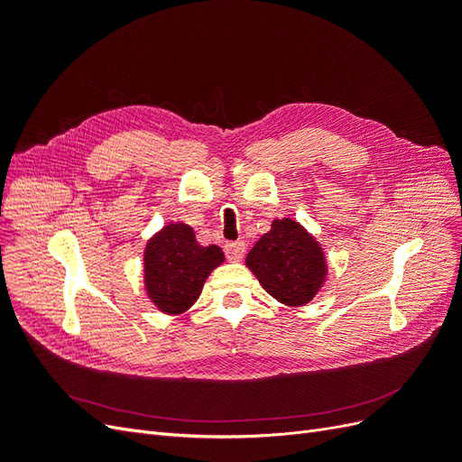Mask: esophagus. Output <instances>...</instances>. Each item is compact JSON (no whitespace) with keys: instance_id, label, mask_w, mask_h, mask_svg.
I'll list each match as a JSON object with an SVG mask.
<instances>
[{"instance_id":"esophagus-1","label":"esophagus","mask_w":462,"mask_h":462,"mask_svg":"<svg viewBox=\"0 0 462 462\" xmlns=\"http://www.w3.org/2000/svg\"><path fill=\"white\" fill-rule=\"evenodd\" d=\"M245 253H246V245L243 241L226 245V256L229 262H241L245 258Z\"/></svg>"}]
</instances>
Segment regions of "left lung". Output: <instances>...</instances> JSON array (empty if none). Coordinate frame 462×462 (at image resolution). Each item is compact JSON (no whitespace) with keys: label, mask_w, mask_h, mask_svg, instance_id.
<instances>
[{"label":"left lung","mask_w":462,"mask_h":462,"mask_svg":"<svg viewBox=\"0 0 462 462\" xmlns=\"http://www.w3.org/2000/svg\"><path fill=\"white\" fill-rule=\"evenodd\" d=\"M263 291L285 306H306L328 279V258L316 236L297 219L272 221L246 256Z\"/></svg>","instance_id":"left-lung-1"}]
</instances>
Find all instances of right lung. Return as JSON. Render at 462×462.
Returning a JSON list of instances; mask_svg holds the SVG:
<instances>
[{
  "mask_svg": "<svg viewBox=\"0 0 462 462\" xmlns=\"http://www.w3.org/2000/svg\"><path fill=\"white\" fill-rule=\"evenodd\" d=\"M223 262V250L217 245H199L187 223H167L144 246L146 297L167 316L183 314L199 300L208 275Z\"/></svg>",
  "mask_w": 462,
  "mask_h": 462,
  "instance_id": "add662e5",
  "label": "right lung"
}]
</instances>
